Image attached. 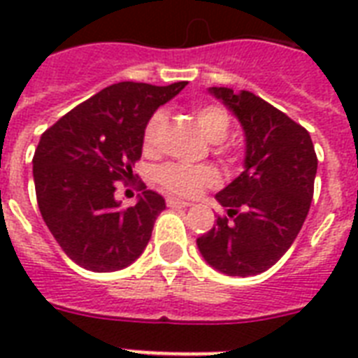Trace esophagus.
<instances>
[{
  "label": "esophagus",
  "instance_id": "obj_1",
  "mask_svg": "<svg viewBox=\"0 0 358 358\" xmlns=\"http://www.w3.org/2000/svg\"><path fill=\"white\" fill-rule=\"evenodd\" d=\"M167 206L169 208H187V206H191V204L187 201L176 199V196H167Z\"/></svg>",
  "mask_w": 358,
  "mask_h": 358
}]
</instances>
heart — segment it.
Instances as JSON below:
<instances>
[{
	"mask_svg": "<svg viewBox=\"0 0 358 358\" xmlns=\"http://www.w3.org/2000/svg\"><path fill=\"white\" fill-rule=\"evenodd\" d=\"M195 119L208 141L221 143L230 131V115L215 103L195 109ZM167 128L165 111L152 113L145 126L143 146L146 152H157ZM156 180L169 193L178 196H195L208 187L219 184V173L212 165H187V163H165L156 171Z\"/></svg>",
	"mask_w": 358,
	"mask_h": 358,
	"instance_id": "1",
	"label": "heart"
}]
</instances>
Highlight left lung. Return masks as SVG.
Here are the masks:
<instances>
[{
	"mask_svg": "<svg viewBox=\"0 0 358 358\" xmlns=\"http://www.w3.org/2000/svg\"><path fill=\"white\" fill-rule=\"evenodd\" d=\"M245 131L243 173L215 199L227 215L196 239L204 260L230 277L267 271L292 247L310 210L317 157L310 134L249 91L210 87Z\"/></svg>",
	"mask_w": 358,
	"mask_h": 358,
	"instance_id": "left-lung-1",
	"label": "left lung"
}]
</instances>
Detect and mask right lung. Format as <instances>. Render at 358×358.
Returning a JSON list of instances; mask_svg holds the SVG:
<instances>
[{
    "instance_id": "1",
    "label": "right lung",
    "mask_w": 358,
    "mask_h": 358,
    "mask_svg": "<svg viewBox=\"0 0 358 358\" xmlns=\"http://www.w3.org/2000/svg\"><path fill=\"white\" fill-rule=\"evenodd\" d=\"M185 85L115 83L42 134L33 156L36 202L53 238L78 266L119 271L143 255L165 201L145 189L135 206L122 208L115 201V182L134 176L146 122Z\"/></svg>"
}]
</instances>
